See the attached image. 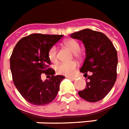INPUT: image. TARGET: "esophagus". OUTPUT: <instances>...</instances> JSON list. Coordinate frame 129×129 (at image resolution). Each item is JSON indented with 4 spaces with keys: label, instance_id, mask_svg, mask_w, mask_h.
<instances>
[{
    "label": "esophagus",
    "instance_id": "obj_1",
    "mask_svg": "<svg viewBox=\"0 0 129 129\" xmlns=\"http://www.w3.org/2000/svg\"><path fill=\"white\" fill-rule=\"evenodd\" d=\"M68 79H70V80H72V81H74V80H76V77H67Z\"/></svg>",
    "mask_w": 129,
    "mask_h": 129
}]
</instances>
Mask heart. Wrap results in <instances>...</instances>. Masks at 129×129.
<instances>
[{"label": "heart", "mask_w": 129, "mask_h": 129, "mask_svg": "<svg viewBox=\"0 0 129 129\" xmlns=\"http://www.w3.org/2000/svg\"><path fill=\"white\" fill-rule=\"evenodd\" d=\"M63 46L68 48L72 53L77 56V52L80 50V44L77 41L74 40H68L63 42ZM48 58L50 61L55 62L57 61V48L52 46L48 52ZM77 68V63L76 62H66L61 63L56 68L57 72L59 74L70 76L74 73V70Z\"/></svg>", "instance_id": "b5f03b06"}]
</instances>
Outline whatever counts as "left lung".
Wrapping results in <instances>:
<instances>
[{
	"label": "left lung",
	"mask_w": 129,
	"mask_h": 129,
	"mask_svg": "<svg viewBox=\"0 0 129 129\" xmlns=\"http://www.w3.org/2000/svg\"><path fill=\"white\" fill-rule=\"evenodd\" d=\"M70 37L83 43L85 59L80 71L84 77L87 73L86 87L79 91L82 99L94 103L105 97L115 84L117 78V51L110 40L104 33L85 28L72 33ZM87 80V79H86Z\"/></svg>",
	"instance_id": "1"
}]
</instances>
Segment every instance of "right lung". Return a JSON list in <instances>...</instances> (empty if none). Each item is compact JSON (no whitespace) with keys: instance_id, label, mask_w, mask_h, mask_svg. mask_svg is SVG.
<instances>
[{"instance_id":"1","label":"right lung","mask_w":129,"mask_h":129,"mask_svg":"<svg viewBox=\"0 0 129 129\" xmlns=\"http://www.w3.org/2000/svg\"><path fill=\"white\" fill-rule=\"evenodd\" d=\"M63 35L33 33L17 43L10 58V68L14 85L26 101L35 105L51 103L57 96L59 85L65 77L55 76L49 68L48 52ZM42 73L51 75L43 82Z\"/></svg>"}]
</instances>
